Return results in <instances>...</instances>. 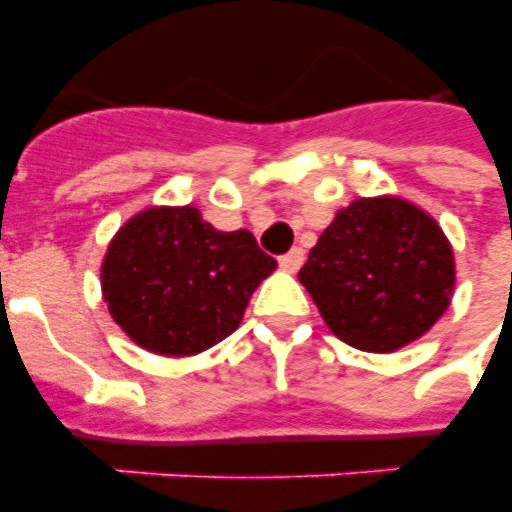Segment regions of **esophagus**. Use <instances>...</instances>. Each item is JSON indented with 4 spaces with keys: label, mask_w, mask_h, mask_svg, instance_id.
I'll return each mask as SVG.
<instances>
[{
    "label": "esophagus",
    "mask_w": 512,
    "mask_h": 512,
    "mask_svg": "<svg viewBox=\"0 0 512 512\" xmlns=\"http://www.w3.org/2000/svg\"><path fill=\"white\" fill-rule=\"evenodd\" d=\"M303 260H305V252L300 247H295V249H289L287 255L279 257V265H281V268H284V271L295 273V271H300V265H303Z\"/></svg>",
    "instance_id": "1"
}]
</instances>
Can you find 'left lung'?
<instances>
[{
  "label": "left lung",
  "instance_id": "left-lung-1",
  "mask_svg": "<svg viewBox=\"0 0 512 512\" xmlns=\"http://www.w3.org/2000/svg\"><path fill=\"white\" fill-rule=\"evenodd\" d=\"M297 279L342 342L393 353L449 308L454 252L441 225L412 201L356 199L321 233Z\"/></svg>",
  "mask_w": 512,
  "mask_h": 512
}]
</instances>
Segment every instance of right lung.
<instances>
[{"mask_svg": "<svg viewBox=\"0 0 512 512\" xmlns=\"http://www.w3.org/2000/svg\"><path fill=\"white\" fill-rule=\"evenodd\" d=\"M276 260L249 231H217L196 207H148L116 231L100 265L103 300L135 345L196 356L236 332Z\"/></svg>", "mask_w": 512, "mask_h": 512, "instance_id": "right-lung-1", "label": "right lung"}]
</instances>
